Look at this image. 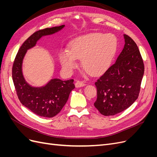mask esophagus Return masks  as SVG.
I'll return each instance as SVG.
<instances>
[{
	"instance_id": "obj_1",
	"label": "esophagus",
	"mask_w": 157,
	"mask_h": 157,
	"mask_svg": "<svg viewBox=\"0 0 157 157\" xmlns=\"http://www.w3.org/2000/svg\"><path fill=\"white\" fill-rule=\"evenodd\" d=\"M85 83L82 81H80V80H77L75 82V86L77 88H80V87H82L84 86H85Z\"/></svg>"
}]
</instances>
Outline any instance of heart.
Here are the masks:
<instances>
[{"label": "heart", "instance_id": "b5f03b06", "mask_svg": "<svg viewBox=\"0 0 157 157\" xmlns=\"http://www.w3.org/2000/svg\"><path fill=\"white\" fill-rule=\"evenodd\" d=\"M118 40L112 34L95 33L77 38L71 42L69 50H61L59 59L64 71L71 73L81 58L82 67L92 75L103 73L109 68L118 49Z\"/></svg>", "mask_w": 157, "mask_h": 157}]
</instances>
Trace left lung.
I'll return each mask as SVG.
<instances>
[{
    "instance_id": "8db88e82",
    "label": "left lung",
    "mask_w": 157,
    "mask_h": 157,
    "mask_svg": "<svg viewBox=\"0 0 157 157\" xmlns=\"http://www.w3.org/2000/svg\"><path fill=\"white\" fill-rule=\"evenodd\" d=\"M124 48L95 85L97 99L94 106L104 116H112L126 110L139 96L144 74V64L136 42L124 35Z\"/></svg>"
}]
</instances>
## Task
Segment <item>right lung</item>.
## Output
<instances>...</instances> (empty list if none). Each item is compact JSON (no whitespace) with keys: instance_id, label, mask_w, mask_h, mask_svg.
<instances>
[{"instance_id":"right-lung-1","label":"right lung","mask_w":157,"mask_h":157,"mask_svg":"<svg viewBox=\"0 0 157 157\" xmlns=\"http://www.w3.org/2000/svg\"><path fill=\"white\" fill-rule=\"evenodd\" d=\"M65 25L46 28L33 33L19 49L12 67V79L18 99L23 105L36 115L45 118L54 117L67 103L71 92L75 88L74 80H50L44 86L33 87L28 84L22 73L23 59L27 50L34 47L42 36L59 31Z\"/></svg>"}]
</instances>
